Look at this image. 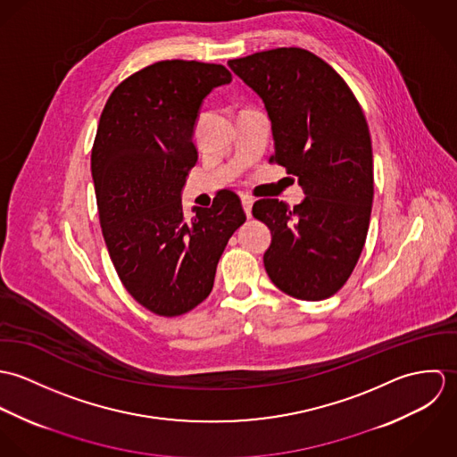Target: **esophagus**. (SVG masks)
<instances>
[{
  "label": "esophagus",
  "instance_id": "obj_1",
  "mask_svg": "<svg viewBox=\"0 0 457 457\" xmlns=\"http://www.w3.org/2000/svg\"><path fill=\"white\" fill-rule=\"evenodd\" d=\"M241 204H243V209H245L246 216H248V218H252V205H253V198H250V196H243V198H241Z\"/></svg>",
  "mask_w": 457,
  "mask_h": 457
}]
</instances>
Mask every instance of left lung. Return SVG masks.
I'll return each mask as SVG.
<instances>
[{"label": "left lung", "instance_id": "obj_1", "mask_svg": "<svg viewBox=\"0 0 457 457\" xmlns=\"http://www.w3.org/2000/svg\"><path fill=\"white\" fill-rule=\"evenodd\" d=\"M263 102L272 162L297 176L304 200L253 204L270 228L263 265L270 281L301 301L334 295L366 243L373 204V151L362 109L332 66L310 51L279 47L230 60Z\"/></svg>", "mask_w": 457, "mask_h": 457}]
</instances>
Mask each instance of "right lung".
<instances>
[{"label": "right lung", "instance_id": "add662e5", "mask_svg": "<svg viewBox=\"0 0 457 457\" xmlns=\"http://www.w3.org/2000/svg\"><path fill=\"white\" fill-rule=\"evenodd\" d=\"M232 80L221 65L167 60L125 79L109 96L91 151L102 234L131 297L162 317L198 306L218 261L245 223L234 192L187 220L181 194L198 153L204 98Z\"/></svg>", "mask_w": 457, "mask_h": 457}]
</instances>
